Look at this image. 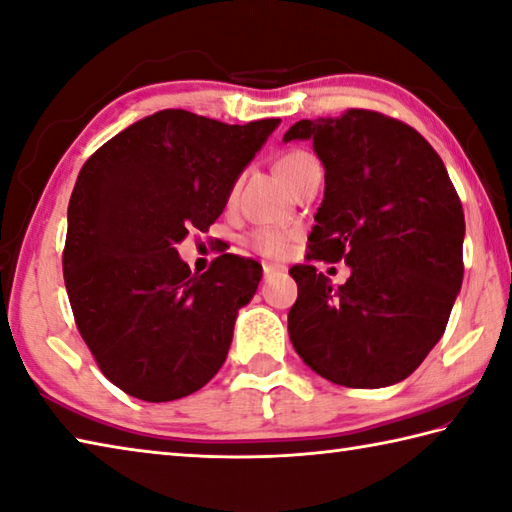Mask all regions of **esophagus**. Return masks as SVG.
Listing matches in <instances>:
<instances>
[{"instance_id":"esophagus-1","label":"esophagus","mask_w":512,"mask_h":512,"mask_svg":"<svg viewBox=\"0 0 512 512\" xmlns=\"http://www.w3.org/2000/svg\"><path fill=\"white\" fill-rule=\"evenodd\" d=\"M262 268H264V275L266 277H270V275H277V273H284V266H279V264H270V262H264L262 264Z\"/></svg>"}]
</instances>
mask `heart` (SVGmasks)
Instances as JSON below:
<instances>
[{
  "label": "heart",
  "mask_w": 512,
  "mask_h": 512,
  "mask_svg": "<svg viewBox=\"0 0 512 512\" xmlns=\"http://www.w3.org/2000/svg\"><path fill=\"white\" fill-rule=\"evenodd\" d=\"M310 159H313V155L304 153V150H293V153L279 157L275 170L277 175L284 179V184H288L290 177H293L306 162H310ZM290 237L293 235L286 233V230H255V233L248 237V246L257 250L259 255L282 259L286 257L290 248Z\"/></svg>",
  "instance_id": "b5f03b06"
}]
</instances>
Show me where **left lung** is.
<instances>
[{"label": "left lung", "mask_w": 512, "mask_h": 512, "mask_svg": "<svg viewBox=\"0 0 512 512\" xmlns=\"http://www.w3.org/2000/svg\"><path fill=\"white\" fill-rule=\"evenodd\" d=\"M293 139L313 142L326 170L310 257L344 259L350 277L333 286L315 266L290 268V342L328 382L393 386L442 339L462 288V202L433 146L373 110L302 119Z\"/></svg>", "instance_id": "left-lung-1"}]
</instances>
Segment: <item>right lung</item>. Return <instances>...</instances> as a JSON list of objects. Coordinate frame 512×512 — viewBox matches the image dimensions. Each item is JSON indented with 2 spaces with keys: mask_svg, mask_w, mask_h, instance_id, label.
Here are the masks:
<instances>
[{
  "mask_svg": "<svg viewBox=\"0 0 512 512\" xmlns=\"http://www.w3.org/2000/svg\"><path fill=\"white\" fill-rule=\"evenodd\" d=\"M279 122L230 126L166 108L108 139L79 170L64 282L79 335L130 397L173 402L222 368L262 273L253 259L222 255L193 275L177 244L224 213Z\"/></svg>",
  "mask_w": 512,
  "mask_h": 512,
  "instance_id": "add662e5",
  "label": "right lung"
}]
</instances>
